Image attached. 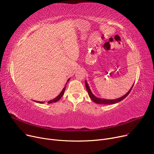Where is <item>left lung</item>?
Here are the masks:
<instances>
[{"label": "left lung", "mask_w": 154, "mask_h": 154, "mask_svg": "<svg viewBox=\"0 0 154 154\" xmlns=\"http://www.w3.org/2000/svg\"><path fill=\"white\" fill-rule=\"evenodd\" d=\"M85 87H86V88H87L88 94V95H89L90 98L91 99V100L92 101H94V102L98 103V104H114V103H117V102H120L121 100H122L123 99H124L129 94V93L131 92L132 88V87L134 86V85H133L132 86L131 89L129 90V91L125 95H124L122 97H121L116 99H114V100H108V99H100V98L96 97L92 93L89 87H88V85L87 84V82L86 80H85Z\"/></svg>", "instance_id": "1"}]
</instances>
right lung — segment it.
Listing matches in <instances>:
<instances>
[{
    "label": "right lung",
    "instance_id": "right-lung-1",
    "mask_svg": "<svg viewBox=\"0 0 154 154\" xmlns=\"http://www.w3.org/2000/svg\"><path fill=\"white\" fill-rule=\"evenodd\" d=\"M70 80V79L67 80V81H69V80ZM67 83H66V84H67ZM66 86H65L64 87V88H63V90L62 91V92H60V94L57 97H55V99H54L53 100H49L48 101L47 103H53V102H57L58 100H59L60 99H61V97H62L63 96V94H64V92H65V90H66ZM35 102H38V103H43V102H37V101H35Z\"/></svg>",
    "mask_w": 154,
    "mask_h": 154
}]
</instances>
